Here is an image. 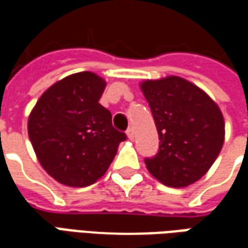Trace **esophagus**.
<instances>
[{"instance_id":"1","label":"esophagus","mask_w":248,"mask_h":248,"mask_svg":"<svg viewBox=\"0 0 248 248\" xmlns=\"http://www.w3.org/2000/svg\"><path fill=\"white\" fill-rule=\"evenodd\" d=\"M126 134H127V138H129L130 140H134V131H133V129L127 130V133H126Z\"/></svg>"}]
</instances>
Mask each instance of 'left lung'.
<instances>
[{
  "label": "left lung",
  "instance_id": "1",
  "mask_svg": "<svg viewBox=\"0 0 248 248\" xmlns=\"http://www.w3.org/2000/svg\"><path fill=\"white\" fill-rule=\"evenodd\" d=\"M140 86L159 135L158 154L145 159L147 170L166 186H190L222 150L223 114L207 93L181 77L146 79Z\"/></svg>",
  "mask_w": 248,
  "mask_h": 248
}]
</instances>
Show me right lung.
Segmentation results:
<instances>
[{
	"label": "right lung",
	"instance_id": "obj_1",
	"mask_svg": "<svg viewBox=\"0 0 248 248\" xmlns=\"http://www.w3.org/2000/svg\"><path fill=\"white\" fill-rule=\"evenodd\" d=\"M106 81L81 71L56 82L31 110L28 134L41 166L57 182L86 187L108 171L126 135L98 102Z\"/></svg>",
	"mask_w": 248,
	"mask_h": 248
}]
</instances>
